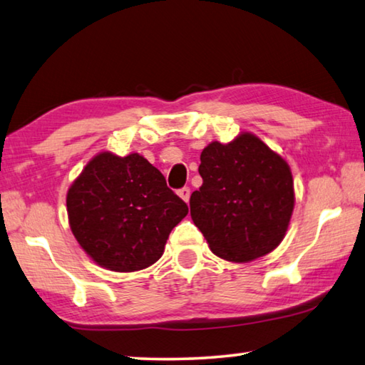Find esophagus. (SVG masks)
<instances>
[{"label":"esophagus","instance_id":"obj_1","mask_svg":"<svg viewBox=\"0 0 365 365\" xmlns=\"http://www.w3.org/2000/svg\"><path fill=\"white\" fill-rule=\"evenodd\" d=\"M178 195H180L182 200L187 203L189 202V198H190V189L189 187H182V189H180L178 190Z\"/></svg>","mask_w":365,"mask_h":365}]
</instances>
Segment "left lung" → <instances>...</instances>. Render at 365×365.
I'll list each match as a JSON object with an SVG mask.
<instances>
[{"instance_id": "obj_1", "label": "left lung", "mask_w": 365, "mask_h": 365, "mask_svg": "<svg viewBox=\"0 0 365 365\" xmlns=\"http://www.w3.org/2000/svg\"><path fill=\"white\" fill-rule=\"evenodd\" d=\"M202 187L190 195V216L210 250L245 264L277 247L294 211V180L287 162L250 132L202 150Z\"/></svg>"}]
</instances>
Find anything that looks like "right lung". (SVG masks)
Segmentation results:
<instances>
[{
	"mask_svg": "<svg viewBox=\"0 0 365 365\" xmlns=\"http://www.w3.org/2000/svg\"><path fill=\"white\" fill-rule=\"evenodd\" d=\"M66 211L87 256L103 268L127 273L162 257L170 232L189 208L143 155L103 150L68 189Z\"/></svg>",
	"mask_w": 365,
	"mask_h": 365,
	"instance_id": "obj_1",
	"label": "right lung"
}]
</instances>
